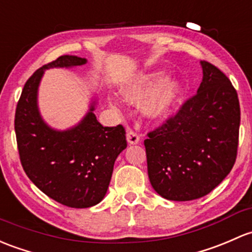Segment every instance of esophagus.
<instances>
[{
	"instance_id": "34e87169",
	"label": "esophagus",
	"mask_w": 252,
	"mask_h": 252,
	"mask_svg": "<svg viewBox=\"0 0 252 252\" xmlns=\"http://www.w3.org/2000/svg\"><path fill=\"white\" fill-rule=\"evenodd\" d=\"M126 141L130 145H137L140 141V136L131 129H128V131H126Z\"/></svg>"
}]
</instances>
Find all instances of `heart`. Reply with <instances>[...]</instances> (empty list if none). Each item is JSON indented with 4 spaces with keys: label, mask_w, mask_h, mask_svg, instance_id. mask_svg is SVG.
Masks as SVG:
<instances>
[{
    "label": "heart",
    "mask_w": 252,
    "mask_h": 252,
    "mask_svg": "<svg viewBox=\"0 0 252 252\" xmlns=\"http://www.w3.org/2000/svg\"><path fill=\"white\" fill-rule=\"evenodd\" d=\"M123 96L135 105L142 104V112L151 119L168 116L176 106L181 94V82L177 78H164L163 72L141 73L121 88ZM113 106L118 104L111 100Z\"/></svg>",
    "instance_id": "obj_1"
}]
</instances>
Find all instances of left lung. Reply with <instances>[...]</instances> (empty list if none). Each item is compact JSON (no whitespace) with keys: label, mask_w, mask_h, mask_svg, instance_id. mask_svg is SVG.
Returning <instances> with one entry per match:
<instances>
[{"label":"left lung","mask_w":252,"mask_h":252,"mask_svg":"<svg viewBox=\"0 0 252 252\" xmlns=\"http://www.w3.org/2000/svg\"><path fill=\"white\" fill-rule=\"evenodd\" d=\"M200 65L203 79L197 94L145 140L151 185L158 194L175 202L210 193L237 158L238 94L216 66L208 62Z\"/></svg>","instance_id":"8db88e82"}]
</instances>
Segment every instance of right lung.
I'll return each mask as SVG.
<instances>
[{
	"instance_id": "right-lung-1",
	"label": "right lung",
	"mask_w": 252,
	"mask_h": 252,
	"mask_svg": "<svg viewBox=\"0 0 252 252\" xmlns=\"http://www.w3.org/2000/svg\"><path fill=\"white\" fill-rule=\"evenodd\" d=\"M86 58L63 55L42 66L24 86L15 111L14 129L24 171L44 194L70 208H91L104 199L119 153L126 147L122 126H102L93 97L79 123L65 130L52 128L38 108L44 71L72 68Z\"/></svg>"
}]
</instances>
